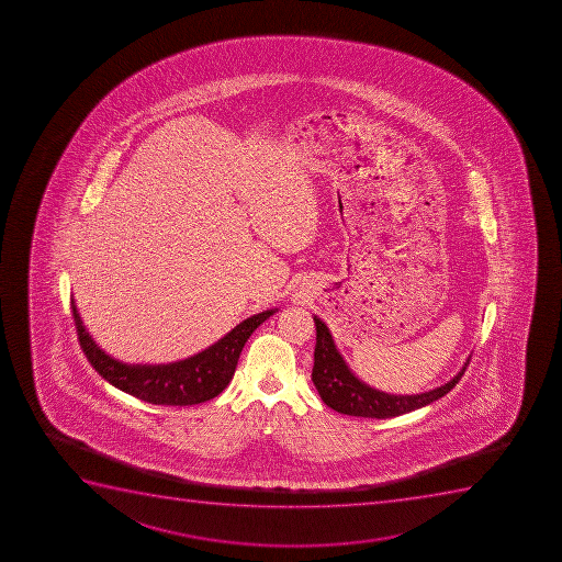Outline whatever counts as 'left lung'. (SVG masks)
<instances>
[{
	"instance_id": "left-lung-1",
	"label": "left lung",
	"mask_w": 562,
	"mask_h": 562,
	"mask_svg": "<svg viewBox=\"0 0 562 562\" xmlns=\"http://www.w3.org/2000/svg\"><path fill=\"white\" fill-rule=\"evenodd\" d=\"M313 321L317 326L313 384L317 386L318 394L329 408H334L340 414H348V416L384 419V417L401 416L406 412L430 405L432 401H438L439 397H443L454 389L469 364V359H467L458 375L438 389L414 395L386 394V392L368 386L362 383L361 379L356 378V373L351 372L337 350L328 326L318 317H313Z\"/></svg>"
}]
</instances>
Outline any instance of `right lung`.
Wrapping results in <instances>:
<instances>
[{
    "label": "right lung",
    "mask_w": 562,
    "mask_h": 562,
    "mask_svg": "<svg viewBox=\"0 0 562 562\" xmlns=\"http://www.w3.org/2000/svg\"><path fill=\"white\" fill-rule=\"evenodd\" d=\"M71 310L80 348L91 367L115 389L151 405L168 406L198 405L222 394L233 379L239 353L250 334L272 313H277V310H267L245 318L223 339L184 361L170 364H126L104 353L95 340L91 339L78 315L75 299H71Z\"/></svg>",
    "instance_id": "add662e5"
}]
</instances>
